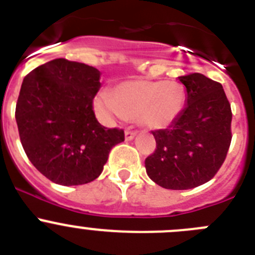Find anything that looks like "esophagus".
<instances>
[{"instance_id":"obj_1","label":"esophagus","mask_w":255,"mask_h":255,"mask_svg":"<svg viewBox=\"0 0 255 255\" xmlns=\"http://www.w3.org/2000/svg\"><path fill=\"white\" fill-rule=\"evenodd\" d=\"M135 134H137V132H135V130L126 129V132H125L126 139H127V141H129V139H133V138H134V135H135Z\"/></svg>"}]
</instances>
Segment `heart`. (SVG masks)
Listing matches in <instances>:
<instances>
[{
  "label": "heart",
  "instance_id": "b5f03b06",
  "mask_svg": "<svg viewBox=\"0 0 255 255\" xmlns=\"http://www.w3.org/2000/svg\"><path fill=\"white\" fill-rule=\"evenodd\" d=\"M186 99V90L178 83L129 80L118 85L112 95H99L95 99V109L106 118L138 120L149 129H162L177 120Z\"/></svg>",
  "mask_w": 255,
  "mask_h": 255
}]
</instances>
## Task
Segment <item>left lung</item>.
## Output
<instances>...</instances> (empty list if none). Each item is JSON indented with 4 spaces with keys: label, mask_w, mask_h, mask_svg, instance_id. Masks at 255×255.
Wrapping results in <instances>:
<instances>
[{
    "label": "left lung",
    "mask_w": 255,
    "mask_h": 255,
    "mask_svg": "<svg viewBox=\"0 0 255 255\" xmlns=\"http://www.w3.org/2000/svg\"><path fill=\"white\" fill-rule=\"evenodd\" d=\"M187 106L168 128L152 132L156 149L144 161L147 175L170 190L210 181L227 158L232 142V108L223 85L200 73L178 77Z\"/></svg>",
    "instance_id": "8db88e82"
}]
</instances>
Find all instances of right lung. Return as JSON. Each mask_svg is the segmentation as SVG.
<instances>
[{
  "instance_id": "1",
  "label": "right lung",
  "mask_w": 255,
  "mask_h": 255,
  "mask_svg": "<svg viewBox=\"0 0 255 255\" xmlns=\"http://www.w3.org/2000/svg\"><path fill=\"white\" fill-rule=\"evenodd\" d=\"M101 88L98 69L59 58L27 74L16 104L26 156L50 181L63 186L92 182L125 130L95 118L93 99Z\"/></svg>"
}]
</instances>
